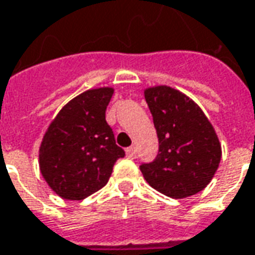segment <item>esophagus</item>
Here are the masks:
<instances>
[{
	"label": "esophagus",
	"instance_id": "34e87169",
	"mask_svg": "<svg viewBox=\"0 0 255 255\" xmlns=\"http://www.w3.org/2000/svg\"><path fill=\"white\" fill-rule=\"evenodd\" d=\"M126 154H127L128 158H135L136 157V150H135V147H127L126 149Z\"/></svg>",
	"mask_w": 255,
	"mask_h": 255
}]
</instances>
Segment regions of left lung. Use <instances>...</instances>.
Wrapping results in <instances>:
<instances>
[{
	"label": "left lung",
	"instance_id": "1",
	"mask_svg": "<svg viewBox=\"0 0 255 255\" xmlns=\"http://www.w3.org/2000/svg\"><path fill=\"white\" fill-rule=\"evenodd\" d=\"M158 138V154L140 164L146 182L160 193L183 199L207 186L218 170L221 145L203 110L167 85L145 90Z\"/></svg>",
	"mask_w": 255,
	"mask_h": 255
}]
</instances>
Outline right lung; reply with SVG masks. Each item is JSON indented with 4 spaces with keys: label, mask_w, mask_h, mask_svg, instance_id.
Listing matches in <instances>:
<instances>
[{
    "label": "right lung",
    "mask_w": 255,
    "mask_h": 255,
    "mask_svg": "<svg viewBox=\"0 0 255 255\" xmlns=\"http://www.w3.org/2000/svg\"><path fill=\"white\" fill-rule=\"evenodd\" d=\"M115 90H88L65 105L40 146V170L49 188L67 200H83L103 188L126 153L106 123Z\"/></svg>",
    "instance_id": "add662e5"
}]
</instances>
